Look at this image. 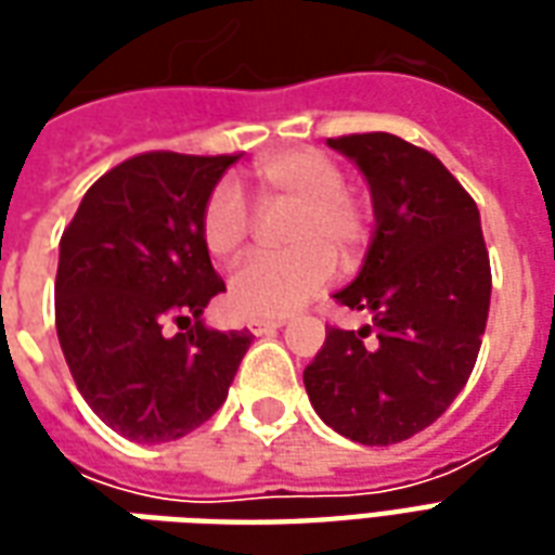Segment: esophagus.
I'll return each mask as SVG.
<instances>
[{"mask_svg": "<svg viewBox=\"0 0 555 555\" xmlns=\"http://www.w3.org/2000/svg\"><path fill=\"white\" fill-rule=\"evenodd\" d=\"M282 324H285L282 318H253V321H249V330H253L255 336H267V333H273V330H279Z\"/></svg>", "mask_w": 555, "mask_h": 555, "instance_id": "34e87169", "label": "esophagus"}]
</instances>
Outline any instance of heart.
<instances>
[{
    "label": "heart",
    "mask_w": 555,
    "mask_h": 555,
    "mask_svg": "<svg viewBox=\"0 0 555 555\" xmlns=\"http://www.w3.org/2000/svg\"><path fill=\"white\" fill-rule=\"evenodd\" d=\"M255 198L261 210H291L282 241L285 255H253L229 282V300L246 318H285L312 300L333 276V253L348 261L369 234V210L345 190V175L321 151H288L255 166ZM253 231L243 195L219 183L207 195L202 234L207 253L229 261Z\"/></svg>",
    "instance_id": "b5f03b06"
}]
</instances>
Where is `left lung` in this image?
<instances>
[{
    "mask_svg": "<svg viewBox=\"0 0 555 555\" xmlns=\"http://www.w3.org/2000/svg\"><path fill=\"white\" fill-rule=\"evenodd\" d=\"M326 145L353 159L372 190L369 253L336 294L372 324L330 326L302 384L314 413L341 437L389 446L437 422L473 374L490 309L481 217L425 147L392 133Z\"/></svg>",
    "mask_w": 555,
    "mask_h": 555,
    "instance_id": "left-lung-1",
    "label": "left lung"
}]
</instances>
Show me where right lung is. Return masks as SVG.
Here are the masks:
<instances>
[{"instance_id":"right-lung-1","label":"right lung","mask_w":555,"mask_h":555,"mask_svg":"<svg viewBox=\"0 0 555 555\" xmlns=\"http://www.w3.org/2000/svg\"><path fill=\"white\" fill-rule=\"evenodd\" d=\"M234 159L175 151L125 159L91 183L62 234L59 345L89 408L127 440L169 442L205 425L253 345L246 330L202 321L225 291L202 214Z\"/></svg>"}]
</instances>
